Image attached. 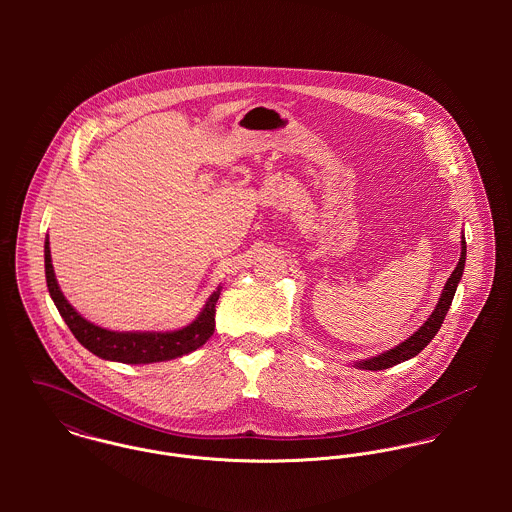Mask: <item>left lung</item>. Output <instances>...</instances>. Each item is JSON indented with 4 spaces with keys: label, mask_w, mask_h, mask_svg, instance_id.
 Instances as JSON below:
<instances>
[{
    "label": "left lung",
    "mask_w": 512,
    "mask_h": 512,
    "mask_svg": "<svg viewBox=\"0 0 512 512\" xmlns=\"http://www.w3.org/2000/svg\"><path fill=\"white\" fill-rule=\"evenodd\" d=\"M465 252H467V246H465V238L461 240V258H459V264L457 268L451 272L449 280L445 282V288L441 292L439 297L438 305L434 309V313L430 315V319L410 337L406 339L404 343H400L398 347L382 353V355H376L372 359H366V361H359L357 365L359 368H365V370H384V368H390V366L400 365L412 357H416L420 351H424L428 347V343L436 337V333L449 311V305L453 301V295L457 290V284L463 276V268H465Z\"/></svg>",
    "instance_id": "left-lung-1"
}]
</instances>
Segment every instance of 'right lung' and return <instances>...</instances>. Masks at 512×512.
I'll return each instance as SVG.
<instances>
[{
	"label": "right lung",
	"instance_id": "right-lung-1",
	"mask_svg": "<svg viewBox=\"0 0 512 512\" xmlns=\"http://www.w3.org/2000/svg\"><path fill=\"white\" fill-rule=\"evenodd\" d=\"M45 276H47V288L49 293L73 331L76 341L94 353L100 359L126 363V365H149V363H161L171 361L177 357H183L191 351H197L203 347L209 337L215 333V305L219 301L220 290L213 293L199 313V317L171 333H116L102 329L98 325H92L84 317H80L73 309V305L65 299L63 292L59 290V284L55 280L53 264H51V250H49V238L45 242Z\"/></svg>",
	"mask_w": 512,
	"mask_h": 512
}]
</instances>
